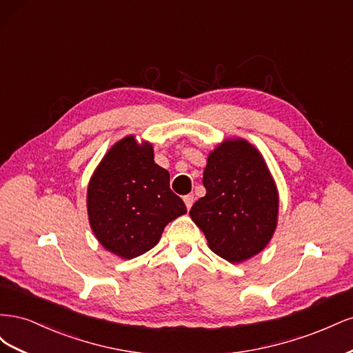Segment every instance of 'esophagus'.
<instances>
[{
    "label": "esophagus",
    "instance_id": "34e87169",
    "mask_svg": "<svg viewBox=\"0 0 353 353\" xmlns=\"http://www.w3.org/2000/svg\"><path fill=\"white\" fill-rule=\"evenodd\" d=\"M193 201H194V197L191 196V194H187V196H184V203H185L187 209H190L191 206H193Z\"/></svg>",
    "mask_w": 353,
    "mask_h": 353
}]
</instances>
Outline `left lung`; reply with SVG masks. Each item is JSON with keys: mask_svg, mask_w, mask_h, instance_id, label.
<instances>
[{"mask_svg": "<svg viewBox=\"0 0 353 353\" xmlns=\"http://www.w3.org/2000/svg\"><path fill=\"white\" fill-rule=\"evenodd\" d=\"M206 196L190 216L209 248L231 263L259 253L271 240L279 194L261 153L244 140L223 141L209 154L203 172Z\"/></svg>", "mask_w": 353, "mask_h": 353, "instance_id": "left-lung-1", "label": "left lung"}]
</instances>
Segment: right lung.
<instances>
[{
    "mask_svg": "<svg viewBox=\"0 0 353 353\" xmlns=\"http://www.w3.org/2000/svg\"><path fill=\"white\" fill-rule=\"evenodd\" d=\"M95 237L125 259L153 249L170 221L187 208L169 187V172L154 163L152 144L130 135L116 143L94 172L87 196Z\"/></svg>",
    "mask_w": 353,
    "mask_h": 353,
    "instance_id": "right-lung-1",
    "label": "right lung"
}]
</instances>
